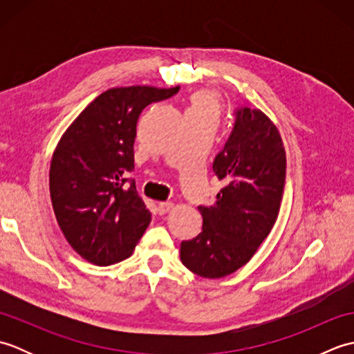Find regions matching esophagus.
<instances>
[{
  "mask_svg": "<svg viewBox=\"0 0 354 354\" xmlns=\"http://www.w3.org/2000/svg\"><path fill=\"white\" fill-rule=\"evenodd\" d=\"M171 208H173L171 202H160V204H158V213L165 214V213H169Z\"/></svg>",
  "mask_w": 354,
  "mask_h": 354,
  "instance_id": "1",
  "label": "esophagus"
}]
</instances>
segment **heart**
<instances>
[{"label": "heart", "mask_w": 354, "mask_h": 354, "mask_svg": "<svg viewBox=\"0 0 354 354\" xmlns=\"http://www.w3.org/2000/svg\"><path fill=\"white\" fill-rule=\"evenodd\" d=\"M221 108V99L212 89H199L190 97L187 115H214L217 117Z\"/></svg>", "instance_id": "b5f03b06"}]
</instances>
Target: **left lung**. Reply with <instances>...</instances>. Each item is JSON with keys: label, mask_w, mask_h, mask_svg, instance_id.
Masks as SVG:
<instances>
[{"label": "left lung", "mask_w": 354, "mask_h": 354, "mask_svg": "<svg viewBox=\"0 0 354 354\" xmlns=\"http://www.w3.org/2000/svg\"><path fill=\"white\" fill-rule=\"evenodd\" d=\"M234 126L213 170L223 189L216 204L199 207L202 231L181 243V261L193 274L222 278L251 260L280 212L286 152L277 126L260 109L234 111Z\"/></svg>", "instance_id": "left-lung-1"}]
</instances>
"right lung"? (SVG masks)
I'll return each instance as SVG.
<instances>
[{"label":"right lung","instance_id":"add662e5","mask_svg":"<svg viewBox=\"0 0 354 354\" xmlns=\"http://www.w3.org/2000/svg\"><path fill=\"white\" fill-rule=\"evenodd\" d=\"M178 91L179 86L111 88L80 112L57 142L50 165L53 209L73 250L93 265L129 257L149 227L150 212L127 178L137 123L150 103Z\"/></svg>","mask_w":354,"mask_h":354}]
</instances>
